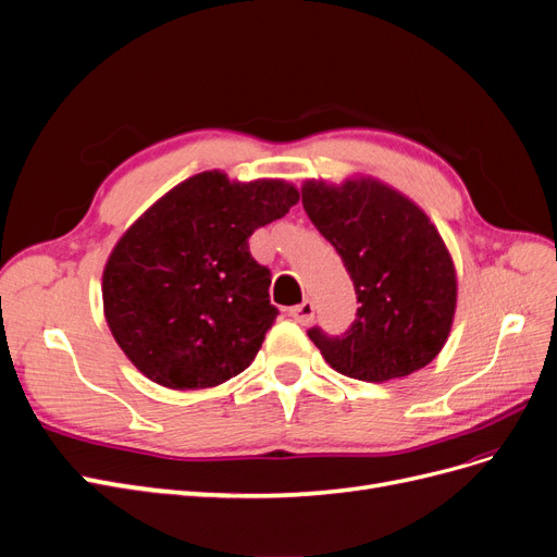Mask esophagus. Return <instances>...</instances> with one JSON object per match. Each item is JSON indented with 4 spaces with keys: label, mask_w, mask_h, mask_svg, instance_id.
<instances>
[{
    "label": "esophagus",
    "mask_w": 557,
    "mask_h": 557,
    "mask_svg": "<svg viewBox=\"0 0 557 557\" xmlns=\"http://www.w3.org/2000/svg\"><path fill=\"white\" fill-rule=\"evenodd\" d=\"M289 317H292L296 323H300V325L312 323V319H314V302H312V300H305V302L292 307Z\"/></svg>",
    "instance_id": "1"
}]
</instances>
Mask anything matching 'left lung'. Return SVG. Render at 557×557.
I'll list each match as a JSON object with an SVG mask.
<instances>
[{
	"instance_id": "obj_1",
	"label": "left lung",
	"mask_w": 557,
	"mask_h": 557,
	"mask_svg": "<svg viewBox=\"0 0 557 557\" xmlns=\"http://www.w3.org/2000/svg\"><path fill=\"white\" fill-rule=\"evenodd\" d=\"M302 206L351 275L358 312L344 335H307L339 374L383 383L418 372L447 342L455 263L426 213L374 178L307 181Z\"/></svg>"
}]
</instances>
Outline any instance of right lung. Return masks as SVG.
<instances>
[{
	"mask_svg": "<svg viewBox=\"0 0 557 557\" xmlns=\"http://www.w3.org/2000/svg\"><path fill=\"white\" fill-rule=\"evenodd\" d=\"M294 203L298 190L286 181L201 172L121 236L102 273V305L144 376L201 389L252 364L280 312L268 296L271 271L255 261L247 238Z\"/></svg>",
	"mask_w": 557,
	"mask_h": 557,
	"instance_id": "obj_1",
	"label": "right lung"
}]
</instances>
